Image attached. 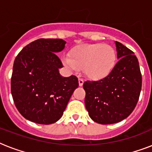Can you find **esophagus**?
Segmentation results:
<instances>
[{
    "label": "esophagus",
    "instance_id": "esophagus-1",
    "mask_svg": "<svg viewBox=\"0 0 152 152\" xmlns=\"http://www.w3.org/2000/svg\"><path fill=\"white\" fill-rule=\"evenodd\" d=\"M83 82H84V81H83V79L79 78V85H80V86H83Z\"/></svg>",
    "mask_w": 152,
    "mask_h": 152
}]
</instances>
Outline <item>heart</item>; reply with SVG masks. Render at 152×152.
Segmentation results:
<instances>
[{
  "label": "heart",
  "instance_id": "obj_1",
  "mask_svg": "<svg viewBox=\"0 0 152 152\" xmlns=\"http://www.w3.org/2000/svg\"><path fill=\"white\" fill-rule=\"evenodd\" d=\"M115 50L102 43L84 44L72 49L70 57H64V64L72 70L83 68L88 78L101 80L108 76L116 64Z\"/></svg>",
  "mask_w": 152,
  "mask_h": 152
}]
</instances>
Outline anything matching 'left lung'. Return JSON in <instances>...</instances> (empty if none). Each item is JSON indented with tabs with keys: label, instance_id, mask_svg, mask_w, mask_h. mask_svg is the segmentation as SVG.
Returning <instances> with one entry per match:
<instances>
[{
	"label": "left lung",
	"instance_id": "obj_1",
	"mask_svg": "<svg viewBox=\"0 0 152 152\" xmlns=\"http://www.w3.org/2000/svg\"><path fill=\"white\" fill-rule=\"evenodd\" d=\"M118 60L110 73L98 81H86L85 106L94 121L109 125L131 114L141 91L142 76L134 53L115 42Z\"/></svg>",
	"mask_w": 152,
	"mask_h": 152
}]
</instances>
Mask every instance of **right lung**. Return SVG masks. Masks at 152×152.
Here are the masks:
<instances>
[{
  "label": "right lung",
  "instance_id": "obj_1",
  "mask_svg": "<svg viewBox=\"0 0 152 152\" xmlns=\"http://www.w3.org/2000/svg\"><path fill=\"white\" fill-rule=\"evenodd\" d=\"M60 39H40L19 53L13 64L11 92L21 115L32 122L50 125L61 118L72 93L78 88L77 77H63V67L56 53L64 48Z\"/></svg>",
  "mask_w": 152,
  "mask_h": 152
}]
</instances>
